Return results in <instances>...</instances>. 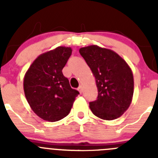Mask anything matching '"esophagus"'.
<instances>
[{
    "instance_id": "obj_1",
    "label": "esophagus",
    "mask_w": 158,
    "mask_h": 158,
    "mask_svg": "<svg viewBox=\"0 0 158 158\" xmlns=\"http://www.w3.org/2000/svg\"><path fill=\"white\" fill-rule=\"evenodd\" d=\"M78 91H79V92H80V93H83V87H82V86L81 85H80V86H79V87H78Z\"/></svg>"
}]
</instances>
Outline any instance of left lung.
Returning a JSON list of instances; mask_svg holds the SVG:
<instances>
[{"label":"left lung","mask_w":158,"mask_h":158,"mask_svg":"<svg viewBox=\"0 0 158 158\" xmlns=\"http://www.w3.org/2000/svg\"><path fill=\"white\" fill-rule=\"evenodd\" d=\"M96 78L98 96L89 103L96 116L112 120L120 117L130 107L134 93L131 68L118 54L96 45L79 50Z\"/></svg>","instance_id":"8db88e82"}]
</instances>
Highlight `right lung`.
I'll use <instances>...</instances> for the list:
<instances>
[{"mask_svg":"<svg viewBox=\"0 0 158 158\" xmlns=\"http://www.w3.org/2000/svg\"><path fill=\"white\" fill-rule=\"evenodd\" d=\"M71 54L72 49L65 47L42 54L25 73L26 99L33 111L46 121L56 122L69 115L79 94L62 73Z\"/></svg>","mask_w":158,"mask_h":158,"instance_id":"add662e5","label":"right lung"}]
</instances>
